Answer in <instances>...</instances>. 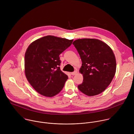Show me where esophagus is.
<instances>
[{
    "mask_svg": "<svg viewBox=\"0 0 134 134\" xmlns=\"http://www.w3.org/2000/svg\"><path fill=\"white\" fill-rule=\"evenodd\" d=\"M77 70H75L74 71H73V72H72L71 73V74L72 75H75L76 74H77Z\"/></svg>",
    "mask_w": 134,
    "mask_h": 134,
    "instance_id": "1",
    "label": "esophagus"
}]
</instances>
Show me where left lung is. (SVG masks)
<instances>
[{
	"mask_svg": "<svg viewBox=\"0 0 134 134\" xmlns=\"http://www.w3.org/2000/svg\"><path fill=\"white\" fill-rule=\"evenodd\" d=\"M82 62L80 71L83 82L78 85L80 91L88 96L103 92L111 83L116 71V60L111 48L95 39H82L72 43Z\"/></svg>",
	"mask_w": 134,
	"mask_h": 134,
	"instance_id": "1",
	"label": "left lung"
}]
</instances>
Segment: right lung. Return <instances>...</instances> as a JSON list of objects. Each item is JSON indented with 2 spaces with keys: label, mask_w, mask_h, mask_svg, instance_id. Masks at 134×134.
Wrapping results in <instances>:
<instances>
[{
  "label": "right lung",
  "mask_w": 134,
  "mask_h": 134,
  "mask_svg": "<svg viewBox=\"0 0 134 134\" xmlns=\"http://www.w3.org/2000/svg\"><path fill=\"white\" fill-rule=\"evenodd\" d=\"M68 40L52 35L33 42L25 54V74L34 90L47 97L58 94L68 76L61 71L59 55L72 44Z\"/></svg>",
  "instance_id": "1"
}]
</instances>
